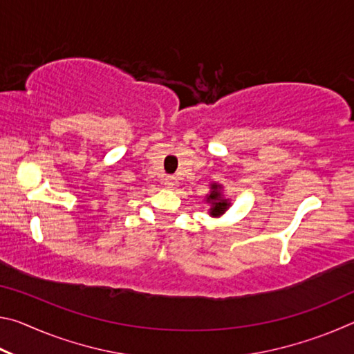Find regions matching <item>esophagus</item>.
Here are the masks:
<instances>
[{"label":"esophagus","instance_id":"34e87169","mask_svg":"<svg viewBox=\"0 0 354 354\" xmlns=\"http://www.w3.org/2000/svg\"><path fill=\"white\" fill-rule=\"evenodd\" d=\"M178 184V181H176V176H165V179H164V185L167 189H173L175 187V185Z\"/></svg>","mask_w":354,"mask_h":354}]
</instances>
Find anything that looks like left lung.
Segmentation results:
<instances>
[{
	"mask_svg": "<svg viewBox=\"0 0 354 354\" xmlns=\"http://www.w3.org/2000/svg\"><path fill=\"white\" fill-rule=\"evenodd\" d=\"M211 192L206 195L205 201L209 205V215L211 217H221L227 209L231 206V200L225 198L223 195V185L218 183H212L211 184Z\"/></svg>",
	"mask_w": 354,
	"mask_h": 354,
	"instance_id": "obj_1",
	"label": "left lung"
}]
</instances>
